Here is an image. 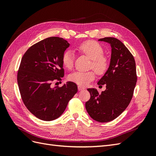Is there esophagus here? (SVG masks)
<instances>
[{
  "label": "esophagus",
  "instance_id": "obj_1",
  "mask_svg": "<svg viewBox=\"0 0 156 156\" xmlns=\"http://www.w3.org/2000/svg\"><path fill=\"white\" fill-rule=\"evenodd\" d=\"M77 87H78V90H79V91H80V90H83L84 89V87H81V86H80V85H79Z\"/></svg>",
  "mask_w": 156,
  "mask_h": 156
}]
</instances>
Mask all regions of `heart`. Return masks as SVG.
<instances>
[{
    "mask_svg": "<svg viewBox=\"0 0 156 156\" xmlns=\"http://www.w3.org/2000/svg\"><path fill=\"white\" fill-rule=\"evenodd\" d=\"M76 49L80 53L86 55L90 58V67L99 74L102 75L106 72L108 68V60L103 55V49L101 45L95 41H87L80 44ZM74 55L71 51H65L62 56V63L64 67L72 69L73 65ZM95 77L94 71L88 72H75L69 75V80L79 85L85 86L93 81Z\"/></svg>",
    "mask_w": 156,
    "mask_h": 156,
    "instance_id": "b5f03b06",
    "label": "heart"
}]
</instances>
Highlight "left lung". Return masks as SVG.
Listing matches in <instances>:
<instances>
[{
	"label": "left lung",
	"mask_w": 156,
	"mask_h": 156,
	"mask_svg": "<svg viewBox=\"0 0 156 156\" xmlns=\"http://www.w3.org/2000/svg\"><path fill=\"white\" fill-rule=\"evenodd\" d=\"M98 41L111 47L110 64L98 85H106L99 94L96 88H88L90 98L86 102L87 111L92 119L108 122L119 116L128 106L136 83L135 61L124 44L115 37H106Z\"/></svg>",
	"instance_id": "obj_1"
}]
</instances>
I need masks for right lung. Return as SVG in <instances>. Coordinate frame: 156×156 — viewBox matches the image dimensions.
Listing matches in <instances>:
<instances>
[{
	"label": "right lung",
	"instance_id": "1",
	"mask_svg": "<svg viewBox=\"0 0 156 156\" xmlns=\"http://www.w3.org/2000/svg\"><path fill=\"white\" fill-rule=\"evenodd\" d=\"M69 46L62 37H48L31 46L21 59L17 83L22 100L40 120L58 119L77 92L76 84L71 81L61 87L51 86L64 77L62 56Z\"/></svg>",
	"mask_w": 156,
	"mask_h": 156
}]
</instances>
